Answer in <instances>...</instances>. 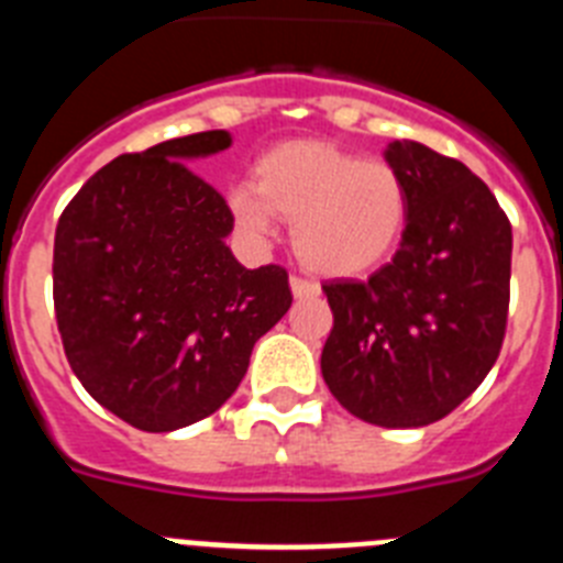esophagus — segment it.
<instances>
[{"mask_svg":"<svg viewBox=\"0 0 563 563\" xmlns=\"http://www.w3.org/2000/svg\"><path fill=\"white\" fill-rule=\"evenodd\" d=\"M290 290L296 298H312L321 292L318 290L316 282H310V278H305V276H290Z\"/></svg>","mask_w":563,"mask_h":563,"instance_id":"esophagus-1","label":"esophagus"}]
</instances>
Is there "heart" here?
<instances>
[{
    "label": "heart",
    "instance_id": "b5f03b06",
    "mask_svg": "<svg viewBox=\"0 0 563 563\" xmlns=\"http://www.w3.org/2000/svg\"><path fill=\"white\" fill-rule=\"evenodd\" d=\"M233 220L253 236L292 222V245L310 271L357 276L380 265L409 220V191L386 163L318 141H287L258 161L256 186L228 194Z\"/></svg>",
    "mask_w": 563,
    "mask_h": 563
}]
</instances>
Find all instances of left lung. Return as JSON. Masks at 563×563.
<instances>
[{
    "label": "left lung",
    "mask_w": 563,
    "mask_h": 563,
    "mask_svg": "<svg viewBox=\"0 0 563 563\" xmlns=\"http://www.w3.org/2000/svg\"><path fill=\"white\" fill-rule=\"evenodd\" d=\"M409 220L389 265L324 292L332 330L321 375L350 415L383 429L442 420L496 363L510 307L514 231L465 163L422 143H389Z\"/></svg>",
    "instance_id": "1"
}]
</instances>
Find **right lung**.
I'll list each match as a JSON object with an SVG mask.
<instances>
[{"label":"right lung","instance_id":"1","mask_svg":"<svg viewBox=\"0 0 563 563\" xmlns=\"http://www.w3.org/2000/svg\"><path fill=\"white\" fill-rule=\"evenodd\" d=\"M231 146L225 129L121 154L64 208L53 305L64 355L103 409L174 431L236 391L253 343L292 305L287 271H247L225 236V197L188 161Z\"/></svg>","mask_w":563,"mask_h":563}]
</instances>
